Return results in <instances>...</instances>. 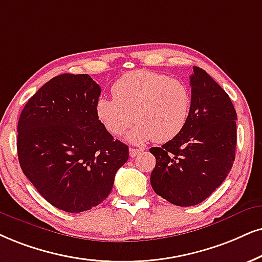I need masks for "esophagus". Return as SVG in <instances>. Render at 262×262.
<instances>
[{"label":"esophagus","mask_w":262,"mask_h":262,"mask_svg":"<svg viewBox=\"0 0 262 262\" xmlns=\"http://www.w3.org/2000/svg\"><path fill=\"white\" fill-rule=\"evenodd\" d=\"M141 151H142L141 148H135V147H130V148H129V156H130V157H135V156L140 154Z\"/></svg>","instance_id":"34e87169"}]
</instances>
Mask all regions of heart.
I'll list each match as a JSON object with an SVG mask.
<instances>
[{
	"label": "heart",
	"instance_id": "b5f03b06",
	"mask_svg": "<svg viewBox=\"0 0 262 262\" xmlns=\"http://www.w3.org/2000/svg\"><path fill=\"white\" fill-rule=\"evenodd\" d=\"M114 98L100 97L95 116L108 133L122 135L137 122L128 140L133 144L152 139L164 144L184 130L190 118L192 97L185 82L147 70L130 71L112 85Z\"/></svg>",
	"mask_w": 262,
	"mask_h": 262
}]
</instances>
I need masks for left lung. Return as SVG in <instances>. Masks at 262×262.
Segmentation results:
<instances>
[{
	"instance_id": "8db88e82",
	"label": "left lung",
	"mask_w": 262,
	"mask_h": 262,
	"mask_svg": "<svg viewBox=\"0 0 262 262\" xmlns=\"http://www.w3.org/2000/svg\"><path fill=\"white\" fill-rule=\"evenodd\" d=\"M190 84L192 106L184 130L150 148L156 157L152 188L180 207L207 200L224 183L236 157L237 114L227 93L197 66Z\"/></svg>"
}]
</instances>
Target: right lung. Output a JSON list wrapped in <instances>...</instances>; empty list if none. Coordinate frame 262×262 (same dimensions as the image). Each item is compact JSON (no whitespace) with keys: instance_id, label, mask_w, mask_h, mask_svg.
<instances>
[{"instance_id":"right-lung-1","label":"right lung","mask_w":262,"mask_h":262,"mask_svg":"<svg viewBox=\"0 0 262 262\" xmlns=\"http://www.w3.org/2000/svg\"><path fill=\"white\" fill-rule=\"evenodd\" d=\"M101 88L89 75L53 77L29 99L18 122L23 173L58 209L81 213L106 200L128 146L100 124Z\"/></svg>"}]
</instances>
